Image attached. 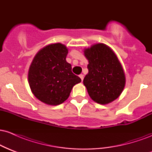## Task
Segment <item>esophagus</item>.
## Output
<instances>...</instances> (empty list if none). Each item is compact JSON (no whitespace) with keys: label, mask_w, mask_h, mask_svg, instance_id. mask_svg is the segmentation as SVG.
<instances>
[{"label":"esophagus","mask_w":152,"mask_h":152,"mask_svg":"<svg viewBox=\"0 0 152 152\" xmlns=\"http://www.w3.org/2000/svg\"><path fill=\"white\" fill-rule=\"evenodd\" d=\"M79 77L81 78V81H83V74H80V75H79Z\"/></svg>","instance_id":"esophagus-1"}]
</instances>
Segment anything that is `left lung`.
<instances>
[{
	"label": "left lung",
	"mask_w": 152,
	"mask_h": 152,
	"mask_svg": "<svg viewBox=\"0 0 152 152\" xmlns=\"http://www.w3.org/2000/svg\"><path fill=\"white\" fill-rule=\"evenodd\" d=\"M88 73L83 79L88 95L95 102L107 104L121 94L126 83L123 68L116 54L104 43L84 50Z\"/></svg>",
	"instance_id": "8db88e82"
}]
</instances>
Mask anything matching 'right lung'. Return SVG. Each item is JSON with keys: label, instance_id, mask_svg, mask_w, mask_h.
<instances>
[{"label": "right lung", "instance_id": "add662e5", "mask_svg": "<svg viewBox=\"0 0 152 152\" xmlns=\"http://www.w3.org/2000/svg\"><path fill=\"white\" fill-rule=\"evenodd\" d=\"M67 54L66 46L58 43L46 46L35 56L29 68L28 83L41 102L53 106L62 104L73 86L81 81L66 61Z\"/></svg>", "mask_w": 152, "mask_h": 152}]
</instances>
